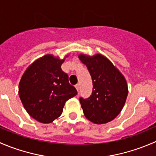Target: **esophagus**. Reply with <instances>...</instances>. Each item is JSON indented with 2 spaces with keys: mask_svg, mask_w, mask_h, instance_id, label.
Segmentation results:
<instances>
[{
  "mask_svg": "<svg viewBox=\"0 0 156 156\" xmlns=\"http://www.w3.org/2000/svg\"><path fill=\"white\" fill-rule=\"evenodd\" d=\"M79 87H80V86H79V84H75V88H76L77 89V90H79Z\"/></svg>",
  "mask_w": 156,
  "mask_h": 156,
  "instance_id": "obj_1",
  "label": "esophagus"
}]
</instances>
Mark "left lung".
<instances>
[{
    "label": "left lung",
    "mask_w": 156,
    "mask_h": 156,
    "mask_svg": "<svg viewBox=\"0 0 156 156\" xmlns=\"http://www.w3.org/2000/svg\"><path fill=\"white\" fill-rule=\"evenodd\" d=\"M92 78V94L88 98L80 97L84 114L89 121L101 125L112 121L122 111L127 93L126 80L105 56L79 55Z\"/></svg>",
    "instance_id": "1"
}]
</instances>
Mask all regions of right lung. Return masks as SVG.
Wrapping results in <instances>:
<instances>
[{"instance_id": "add662e5", "label": "right lung", "mask_w": 156, "mask_h": 156, "mask_svg": "<svg viewBox=\"0 0 156 156\" xmlns=\"http://www.w3.org/2000/svg\"><path fill=\"white\" fill-rule=\"evenodd\" d=\"M63 62L45 55L29 66L20 80L19 95L23 106L41 123H51L59 117L66 102L78 94L61 69Z\"/></svg>"}]
</instances>
